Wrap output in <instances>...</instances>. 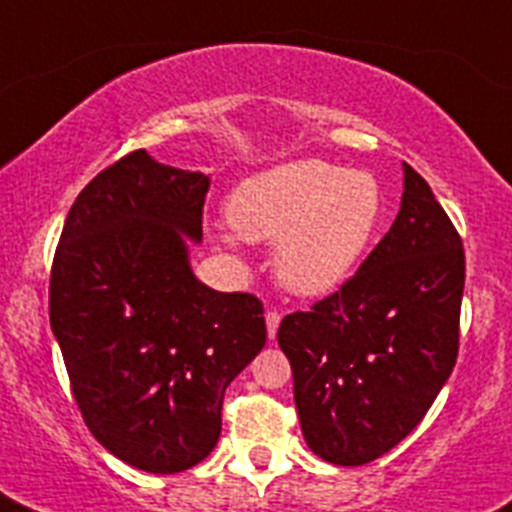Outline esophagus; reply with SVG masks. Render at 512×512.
<instances>
[{"label": "esophagus", "instance_id": "34e87169", "mask_svg": "<svg viewBox=\"0 0 512 512\" xmlns=\"http://www.w3.org/2000/svg\"><path fill=\"white\" fill-rule=\"evenodd\" d=\"M280 318H283V315H280L278 310H267V313H265L267 336H270V341H272V338H275V333H278V328H280Z\"/></svg>", "mask_w": 512, "mask_h": 512}]
</instances>
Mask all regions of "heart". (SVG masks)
Masks as SVG:
<instances>
[{"label":"heart","mask_w":512,"mask_h":512,"mask_svg":"<svg viewBox=\"0 0 512 512\" xmlns=\"http://www.w3.org/2000/svg\"><path fill=\"white\" fill-rule=\"evenodd\" d=\"M227 214L245 240L278 242L283 288L318 298L341 288L369 252L384 219V191L366 171L300 159L237 184ZM224 242H234L232 234Z\"/></svg>","instance_id":"obj_1"}]
</instances>
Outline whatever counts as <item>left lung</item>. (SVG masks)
Wrapping results in <instances>:
<instances>
[{"instance_id":"obj_1","label":"left lung","mask_w":512,"mask_h":512,"mask_svg":"<svg viewBox=\"0 0 512 512\" xmlns=\"http://www.w3.org/2000/svg\"><path fill=\"white\" fill-rule=\"evenodd\" d=\"M462 290L460 234L404 164L401 209L384 240L341 290L280 323L300 429L315 455L366 465L422 422L455 369Z\"/></svg>"}]
</instances>
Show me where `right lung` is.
I'll list each match as a JSON object with an SVG mask.
<instances>
[{
    "instance_id": "add662e5",
    "label": "right lung",
    "mask_w": 512,
    "mask_h": 512,
    "mask_svg": "<svg viewBox=\"0 0 512 512\" xmlns=\"http://www.w3.org/2000/svg\"><path fill=\"white\" fill-rule=\"evenodd\" d=\"M209 176L138 148L78 194L50 272V326L85 424L126 465L174 475L222 432L224 391L267 338L250 293L199 283Z\"/></svg>"
}]
</instances>
